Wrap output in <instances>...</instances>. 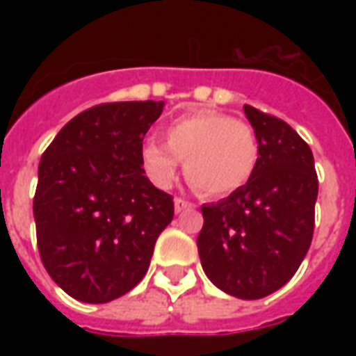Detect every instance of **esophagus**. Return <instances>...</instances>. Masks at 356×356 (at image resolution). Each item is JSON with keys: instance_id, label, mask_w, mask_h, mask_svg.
<instances>
[{"instance_id": "1", "label": "esophagus", "mask_w": 356, "mask_h": 356, "mask_svg": "<svg viewBox=\"0 0 356 356\" xmlns=\"http://www.w3.org/2000/svg\"><path fill=\"white\" fill-rule=\"evenodd\" d=\"M173 204H175V213H183V211L194 209L193 204H191V202L183 200V198H175V200H173Z\"/></svg>"}]
</instances>
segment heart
I'll list each match as a JSON object with an SVG mask.
<instances>
[{
	"mask_svg": "<svg viewBox=\"0 0 356 356\" xmlns=\"http://www.w3.org/2000/svg\"><path fill=\"white\" fill-rule=\"evenodd\" d=\"M165 143L145 140L140 162L148 179L170 188L185 160L186 179L206 196H227L248 185L259 163V140L246 122L217 110H196L163 127Z\"/></svg>",
	"mask_w": 356,
	"mask_h": 356,
	"instance_id": "heart-1",
	"label": "heart"
}]
</instances>
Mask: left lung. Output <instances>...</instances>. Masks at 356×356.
Returning <instances> with one entry per match:
<instances>
[{
  "label": "left lung",
  "mask_w": 356,
  "mask_h": 356,
  "mask_svg": "<svg viewBox=\"0 0 356 356\" xmlns=\"http://www.w3.org/2000/svg\"><path fill=\"white\" fill-rule=\"evenodd\" d=\"M259 140L246 186L202 206L198 254L219 290L261 299L280 290L305 259L314 231L318 179L311 148L290 125L244 104Z\"/></svg>",
  "instance_id": "left-lung-1"
}]
</instances>
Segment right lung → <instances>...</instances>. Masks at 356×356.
<instances>
[{
  "mask_svg": "<svg viewBox=\"0 0 356 356\" xmlns=\"http://www.w3.org/2000/svg\"><path fill=\"white\" fill-rule=\"evenodd\" d=\"M163 101L108 102L57 133L38 168L34 219L43 267L70 298L108 303L147 275L170 194L143 170V139Z\"/></svg>",
  "mask_w": 356,
  "mask_h": 356,
  "instance_id": "right-lung-1",
  "label": "right lung"
}]
</instances>
